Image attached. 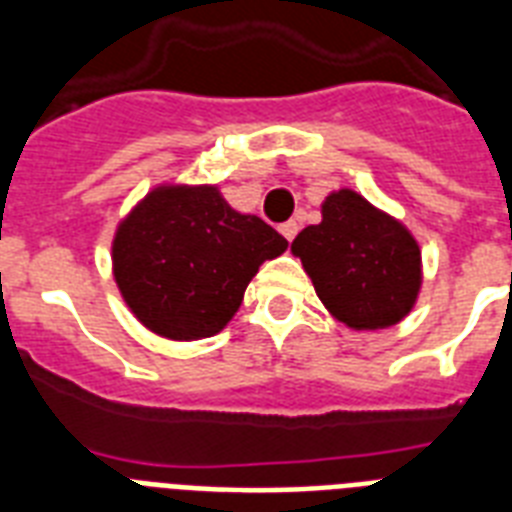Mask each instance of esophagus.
Instances as JSON below:
<instances>
[{
  "label": "esophagus",
  "instance_id": "1",
  "mask_svg": "<svg viewBox=\"0 0 512 512\" xmlns=\"http://www.w3.org/2000/svg\"><path fill=\"white\" fill-rule=\"evenodd\" d=\"M281 236H284V239L287 241H292L297 236V231H300V223H297V220H287V223H281Z\"/></svg>",
  "mask_w": 512,
  "mask_h": 512
}]
</instances>
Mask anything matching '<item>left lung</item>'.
Masks as SVG:
<instances>
[{"mask_svg": "<svg viewBox=\"0 0 512 512\" xmlns=\"http://www.w3.org/2000/svg\"><path fill=\"white\" fill-rule=\"evenodd\" d=\"M316 295L350 329L393 327L422 284L420 247L404 225L350 188L329 193L321 223L292 241Z\"/></svg>", "mask_w": 512, "mask_h": 512, "instance_id": "8db88e82", "label": "left lung"}]
</instances>
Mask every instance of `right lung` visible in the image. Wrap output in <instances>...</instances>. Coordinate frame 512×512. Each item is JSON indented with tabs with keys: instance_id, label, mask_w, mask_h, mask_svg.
<instances>
[{
	"instance_id": "add662e5",
	"label": "right lung",
	"mask_w": 512,
	"mask_h": 512,
	"mask_svg": "<svg viewBox=\"0 0 512 512\" xmlns=\"http://www.w3.org/2000/svg\"><path fill=\"white\" fill-rule=\"evenodd\" d=\"M289 241L241 215L215 185H159L114 236V279L143 327L201 340L233 319L244 289Z\"/></svg>"
}]
</instances>
